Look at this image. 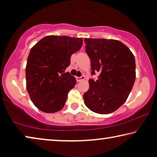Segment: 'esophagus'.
I'll return each mask as SVG.
<instances>
[{
  "instance_id": "obj_1",
  "label": "esophagus",
  "mask_w": 157,
  "mask_h": 157,
  "mask_svg": "<svg viewBox=\"0 0 157 157\" xmlns=\"http://www.w3.org/2000/svg\"><path fill=\"white\" fill-rule=\"evenodd\" d=\"M84 79H85L84 75H82L81 77H77V78H76V79H77V81H78V82H81L82 80H84Z\"/></svg>"
}]
</instances>
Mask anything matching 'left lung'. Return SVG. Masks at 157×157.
<instances>
[{
	"mask_svg": "<svg viewBox=\"0 0 157 157\" xmlns=\"http://www.w3.org/2000/svg\"><path fill=\"white\" fill-rule=\"evenodd\" d=\"M85 50L91 59L89 89L83 95L84 104L100 114L115 111L124 104L136 78L135 58L128 47L120 41L84 39Z\"/></svg>",
	"mask_w": 157,
	"mask_h": 157,
	"instance_id": "left-lung-1",
	"label": "left lung"
}]
</instances>
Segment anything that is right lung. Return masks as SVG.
Returning a JSON list of instances; mask_svg holds the SVG:
<instances>
[{
    "label": "right lung",
    "mask_w": 157,
    "mask_h": 157,
    "mask_svg": "<svg viewBox=\"0 0 157 157\" xmlns=\"http://www.w3.org/2000/svg\"><path fill=\"white\" fill-rule=\"evenodd\" d=\"M82 45V38L50 35L32 48L25 68L26 86L39 109L55 113L63 107L68 92L76 84L75 77L65 70Z\"/></svg>",
    "instance_id": "add662e5"
}]
</instances>
